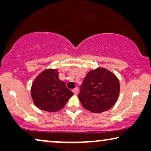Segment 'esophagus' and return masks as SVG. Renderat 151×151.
Segmentation results:
<instances>
[{
  "mask_svg": "<svg viewBox=\"0 0 151 151\" xmlns=\"http://www.w3.org/2000/svg\"><path fill=\"white\" fill-rule=\"evenodd\" d=\"M73 93H75V94H78V92H79V88H78V87L73 88Z\"/></svg>",
  "mask_w": 151,
  "mask_h": 151,
  "instance_id": "34e87169",
  "label": "esophagus"
}]
</instances>
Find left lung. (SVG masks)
<instances>
[{"mask_svg":"<svg viewBox=\"0 0 151 151\" xmlns=\"http://www.w3.org/2000/svg\"><path fill=\"white\" fill-rule=\"evenodd\" d=\"M119 82L114 73L103 68L88 72L80 86L78 95L84 109L102 113L111 109L119 93Z\"/></svg>","mask_w":151,"mask_h":151,"instance_id":"obj_1","label":"left lung"}]
</instances>
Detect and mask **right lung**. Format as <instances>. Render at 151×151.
Instances as JSON below:
<instances>
[{
  "mask_svg": "<svg viewBox=\"0 0 151 151\" xmlns=\"http://www.w3.org/2000/svg\"><path fill=\"white\" fill-rule=\"evenodd\" d=\"M31 94L35 105L49 112L60 110L73 95L59 79L56 69H47L39 74L33 82Z\"/></svg>",
  "mask_w": 151,
  "mask_h": 151,
  "instance_id": "add662e5",
  "label": "right lung"
}]
</instances>
